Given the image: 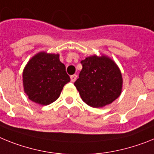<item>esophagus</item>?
<instances>
[{
  "mask_svg": "<svg viewBox=\"0 0 154 154\" xmlns=\"http://www.w3.org/2000/svg\"><path fill=\"white\" fill-rule=\"evenodd\" d=\"M77 75H76V74H73V75L70 76V80H71L72 82H74V81L77 80Z\"/></svg>",
  "mask_w": 154,
  "mask_h": 154,
  "instance_id": "34e87169",
  "label": "esophagus"
}]
</instances>
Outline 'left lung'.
I'll return each mask as SVG.
<instances>
[{
    "instance_id": "1",
    "label": "left lung",
    "mask_w": 154,
    "mask_h": 154,
    "mask_svg": "<svg viewBox=\"0 0 154 154\" xmlns=\"http://www.w3.org/2000/svg\"><path fill=\"white\" fill-rule=\"evenodd\" d=\"M81 63L83 68L74 85L87 105L101 108L119 97L122 77L119 68L112 59L104 55H94Z\"/></svg>"
}]
</instances>
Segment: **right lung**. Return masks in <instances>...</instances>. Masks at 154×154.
Here are the masks:
<instances>
[{
    "instance_id": "right-lung-1",
    "label": "right lung",
    "mask_w": 154,
    "mask_h": 154,
    "mask_svg": "<svg viewBox=\"0 0 154 154\" xmlns=\"http://www.w3.org/2000/svg\"><path fill=\"white\" fill-rule=\"evenodd\" d=\"M59 54L40 52L26 64L23 70L25 93L31 101L48 105L60 97L70 78Z\"/></svg>"
}]
</instances>
